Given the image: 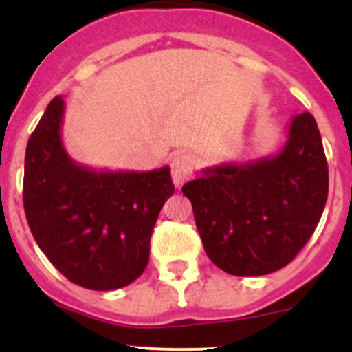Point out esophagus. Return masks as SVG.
<instances>
[{
    "mask_svg": "<svg viewBox=\"0 0 352 352\" xmlns=\"http://www.w3.org/2000/svg\"><path fill=\"white\" fill-rule=\"evenodd\" d=\"M170 170H172V180L177 187L192 177L194 160L189 153H175L170 160Z\"/></svg>",
    "mask_w": 352,
    "mask_h": 352,
    "instance_id": "esophagus-1",
    "label": "esophagus"
}]
</instances>
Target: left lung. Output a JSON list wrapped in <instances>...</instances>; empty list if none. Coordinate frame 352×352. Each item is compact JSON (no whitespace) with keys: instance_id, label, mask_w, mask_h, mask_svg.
<instances>
[{"instance_id":"1","label":"left lung","mask_w":352,"mask_h":352,"mask_svg":"<svg viewBox=\"0 0 352 352\" xmlns=\"http://www.w3.org/2000/svg\"><path fill=\"white\" fill-rule=\"evenodd\" d=\"M182 192L212 264L233 276L279 271L314 235L327 202L329 166L315 117H293L278 155L206 168Z\"/></svg>"}]
</instances>
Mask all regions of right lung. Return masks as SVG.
I'll list each match as a JSON object with an SVG mask.
<instances>
[{
    "mask_svg": "<svg viewBox=\"0 0 352 352\" xmlns=\"http://www.w3.org/2000/svg\"><path fill=\"white\" fill-rule=\"evenodd\" d=\"M65 100L52 98L25 151L23 208L41 250L65 278L95 291L136 281L150 261L160 209L175 186L168 166L97 172L61 141Z\"/></svg>",
    "mask_w": 352,
    "mask_h": 352,
    "instance_id": "right-lung-1",
    "label": "right lung"
}]
</instances>
